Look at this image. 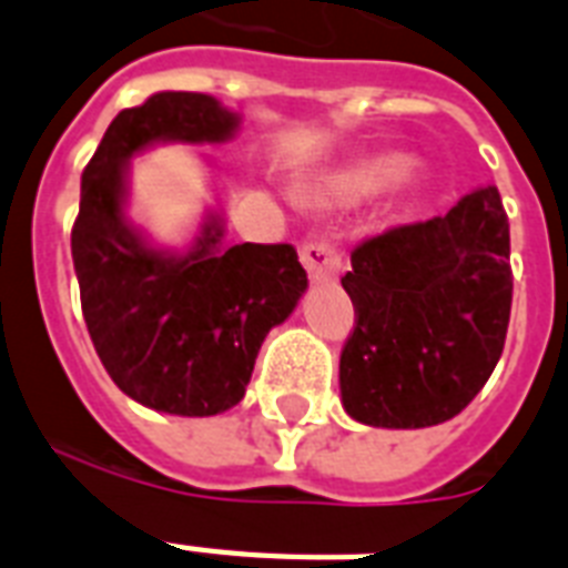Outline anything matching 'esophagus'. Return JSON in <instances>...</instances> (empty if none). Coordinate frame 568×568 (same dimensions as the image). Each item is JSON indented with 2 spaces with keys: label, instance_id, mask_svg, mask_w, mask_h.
Returning <instances> with one entry per match:
<instances>
[{
  "label": "esophagus",
  "instance_id": "obj_1",
  "mask_svg": "<svg viewBox=\"0 0 568 568\" xmlns=\"http://www.w3.org/2000/svg\"><path fill=\"white\" fill-rule=\"evenodd\" d=\"M301 262L312 283H333L342 274L345 256L327 239H306L301 244Z\"/></svg>",
  "mask_w": 568,
  "mask_h": 568
}]
</instances>
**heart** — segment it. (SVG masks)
Wrapping results in <instances>:
<instances>
[{"label": "heart", "mask_w": 568, "mask_h": 568, "mask_svg": "<svg viewBox=\"0 0 568 568\" xmlns=\"http://www.w3.org/2000/svg\"><path fill=\"white\" fill-rule=\"evenodd\" d=\"M400 173H404V164L400 162H379L363 173V185H368V189H372V185H383V182L395 180Z\"/></svg>", "instance_id": "obj_1"}]
</instances>
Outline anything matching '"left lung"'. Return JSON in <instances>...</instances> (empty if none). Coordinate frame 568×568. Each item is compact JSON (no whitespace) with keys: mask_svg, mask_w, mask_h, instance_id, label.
<instances>
[{"mask_svg":"<svg viewBox=\"0 0 568 568\" xmlns=\"http://www.w3.org/2000/svg\"><path fill=\"white\" fill-rule=\"evenodd\" d=\"M356 310L338 363L347 415L430 427L463 413L501 359L513 303L510 223L495 185L351 253Z\"/></svg>","mask_w":568,"mask_h":568,"instance_id":"left-lung-1","label":"left lung"}]
</instances>
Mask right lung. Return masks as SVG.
I'll return each instance as SVG.
<instances>
[{"label": "right lung", "mask_w": 568, "mask_h": 568, "mask_svg": "<svg viewBox=\"0 0 568 568\" xmlns=\"http://www.w3.org/2000/svg\"><path fill=\"white\" fill-rule=\"evenodd\" d=\"M239 114L205 93L162 91L123 109L82 173L70 247L82 315L109 377L171 415H217L244 397L267 329L306 292L292 244L221 247L217 217L185 256L153 250L123 214L126 162L155 141L221 144Z\"/></svg>", "instance_id": "1"}]
</instances>
